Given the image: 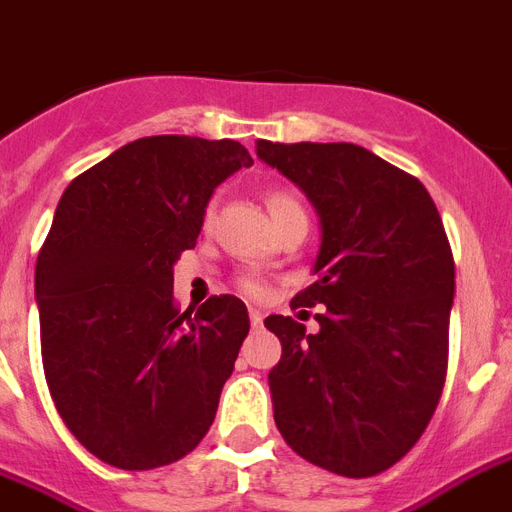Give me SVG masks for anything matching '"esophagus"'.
I'll list each match as a JSON object with an SVG mask.
<instances>
[{
	"label": "esophagus",
	"mask_w": 512,
	"mask_h": 512,
	"mask_svg": "<svg viewBox=\"0 0 512 512\" xmlns=\"http://www.w3.org/2000/svg\"><path fill=\"white\" fill-rule=\"evenodd\" d=\"M263 310H257V307H252V310H249V321H252V326H263Z\"/></svg>",
	"instance_id": "esophagus-1"
}]
</instances>
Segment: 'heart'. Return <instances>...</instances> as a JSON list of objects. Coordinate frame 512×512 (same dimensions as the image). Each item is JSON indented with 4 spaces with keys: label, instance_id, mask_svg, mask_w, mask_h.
Instances as JSON below:
<instances>
[{
    "label": "heart",
    "instance_id": "1",
    "mask_svg": "<svg viewBox=\"0 0 512 512\" xmlns=\"http://www.w3.org/2000/svg\"><path fill=\"white\" fill-rule=\"evenodd\" d=\"M292 205H299V202L289 194V191H273V194H268L270 213H278V210H284V207H292ZM242 289L247 294H255V297L257 294H263V286L257 284V281H252V278H244Z\"/></svg>",
    "mask_w": 512,
    "mask_h": 512
}]
</instances>
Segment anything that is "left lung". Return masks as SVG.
Here are the masks:
<instances>
[{
	"instance_id": "left-lung-1",
	"label": "left lung",
	"mask_w": 512,
	"mask_h": 512,
	"mask_svg": "<svg viewBox=\"0 0 512 512\" xmlns=\"http://www.w3.org/2000/svg\"><path fill=\"white\" fill-rule=\"evenodd\" d=\"M257 157L305 191L321 218L318 334L268 315L281 360L273 418L307 463L365 479L392 468L429 426L447 376L455 260L426 186L365 147L257 141Z\"/></svg>"
}]
</instances>
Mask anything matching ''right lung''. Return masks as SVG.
Instances as JSON below:
<instances>
[{
  "instance_id": "obj_1",
  "label": "right lung",
  "mask_w": 512,
  "mask_h": 512,
  "mask_svg": "<svg viewBox=\"0 0 512 512\" xmlns=\"http://www.w3.org/2000/svg\"><path fill=\"white\" fill-rule=\"evenodd\" d=\"M249 165L239 141L147 136L62 191L36 260L41 360L57 413L102 463H176L213 426L247 305L220 294L181 310L173 265L213 191Z\"/></svg>"
}]
</instances>
